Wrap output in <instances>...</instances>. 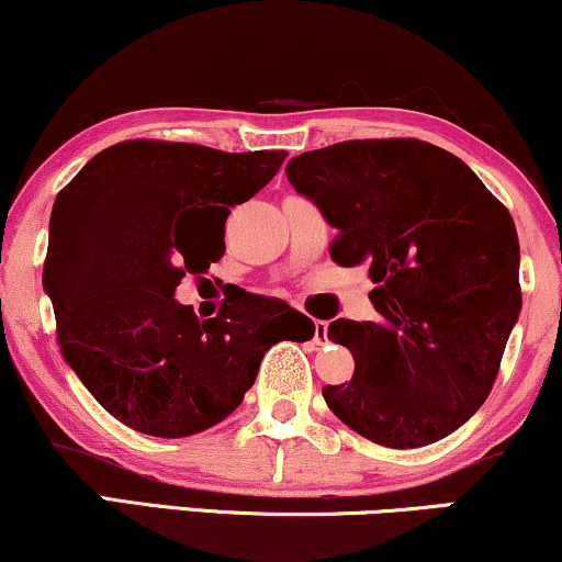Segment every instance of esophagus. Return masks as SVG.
Listing matches in <instances>:
<instances>
[{
	"label": "esophagus",
	"mask_w": 562,
	"mask_h": 562,
	"mask_svg": "<svg viewBox=\"0 0 562 562\" xmlns=\"http://www.w3.org/2000/svg\"><path fill=\"white\" fill-rule=\"evenodd\" d=\"M326 342H329V324L314 322V345H326Z\"/></svg>",
	"instance_id": "34e87169"
}]
</instances>
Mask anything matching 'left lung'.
<instances>
[{
	"label": "left lung",
	"instance_id": "1",
	"mask_svg": "<svg viewBox=\"0 0 562 562\" xmlns=\"http://www.w3.org/2000/svg\"><path fill=\"white\" fill-rule=\"evenodd\" d=\"M295 191L337 231L331 259L366 265L375 322L329 324L355 358L326 386L334 415L389 449H417L482 407L521 314L508 210L457 155L420 139H355L295 155Z\"/></svg>",
	"mask_w": 562,
	"mask_h": 562
}]
</instances>
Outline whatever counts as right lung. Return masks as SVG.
Returning a JSON list of instances; mask_svg holds the SVG:
<instances>
[{
    "mask_svg": "<svg viewBox=\"0 0 562 562\" xmlns=\"http://www.w3.org/2000/svg\"><path fill=\"white\" fill-rule=\"evenodd\" d=\"M285 155L119 142L59 191L44 290L64 360L116 420L158 438L207 430L238 407L269 347L314 337L308 316L261 295L204 322L176 301L183 274L223 259L231 207Z\"/></svg>",
    "mask_w": 562,
    "mask_h": 562,
    "instance_id": "right-lung-1",
    "label": "right lung"
}]
</instances>
